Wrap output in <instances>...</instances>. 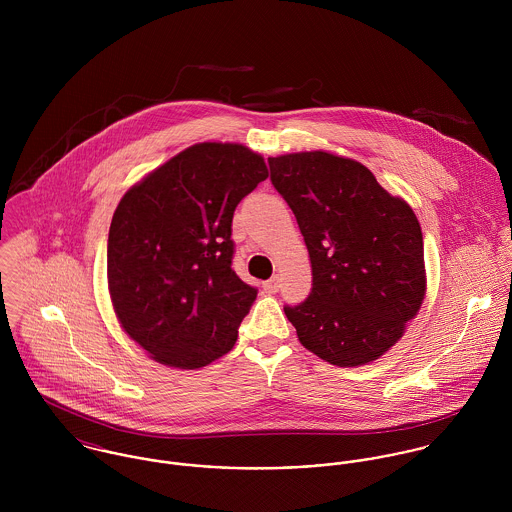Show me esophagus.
I'll list each match as a JSON object with an SVG mask.
<instances>
[{
    "instance_id": "34e87169",
    "label": "esophagus",
    "mask_w": 512,
    "mask_h": 512,
    "mask_svg": "<svg viewBox=\"0 0 512 512\" xmlns=\"http://www.w3.org/2000/svg\"><path fill=\"white\" fill-rule=\"evenodd\" d=\"M264 290L270 293H276L280 290V278L278 276H274L272 280H268V282H264Z\"/></svg>"
}]
</instances>
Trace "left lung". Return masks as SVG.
<instances>
[{"mask_svg": "<svg viewBox=\"0 0 512 512\" xmlns=\"http://www.w3.org/2000/svg\"><path fill=\"white\" fill-rule=\"evenodd\" d=\"M311 260V293L286 305L299 343L335 366H361L400 341L426 295L422 228L363 163L329 151L268 157Z\"/></svg>", "mask_w": 512, "mask_h": 512, "instance_id": "obj_1", "label": "left lung"}]
</instances>
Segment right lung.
<instances>
[{
  "label": "right lung",
  "instance_id": "right-lung-1",
  "mask_svg": "<svg viewBox=\"0 0 512 512\" xmlns=\"http://www.w3.org/2000/svg\"><path fill=\"white\" fill-rule=\"evenodd\" d=\"M268 177L242 144L183 149L126 191L108 234V292L122 329L173 368L226 355L258 290L232 270L236 205Z\"/></svg>",
  "mask_w": 512,
  "mask_h": 512
}]
</instances>
